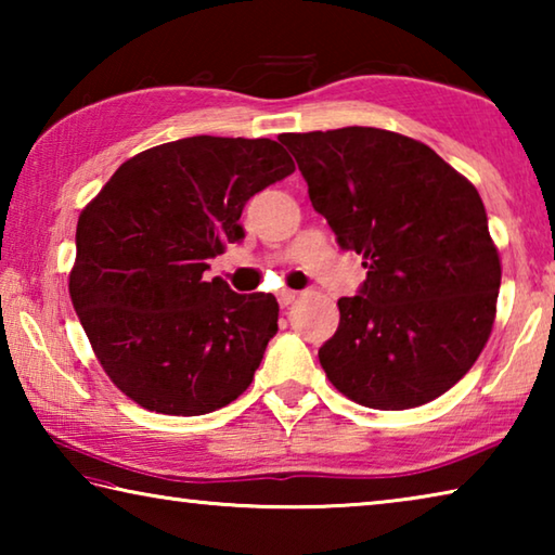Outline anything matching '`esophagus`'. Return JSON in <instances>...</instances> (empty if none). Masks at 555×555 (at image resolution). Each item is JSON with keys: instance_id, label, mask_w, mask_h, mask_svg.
Here are the masks:
<instances>
[{"instance_id": "obj_1", "label": "esophagus", "mask_w": 555, "mask_h": 555, "mask_svg": "<svg viewBox=\"0 0 555 555\" xmlns=\"http://www.w3.org/2000/svg\"><path fill=\"white\" fill-rule=\"evenodd\" d=\"M296 298H298V291H291V288L279 291V304H281V308H288L291 304H294Z\"/></svg>"}]
</instances>
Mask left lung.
Returning <instances> with one entry per match:
<instances>
[{
	"mask_svg": "<svg viewBox=\"0 0 555 555\" xmlns=\"http://www.w3.org/2000/svg\"><path fill=\"white\" fill-rule=\"evenodd\" d=\"M308 198L367 281L340 298L318 357L362 406L403 411L446 393L490 340L502 261L477 188L434 149L397 131L281 134Z\"/></svg>",
	"mask_w": 555,
	"mask_h": 555,
	"instance_id": "left-lung-1",
	"label": "left lung"
}]
</instances>
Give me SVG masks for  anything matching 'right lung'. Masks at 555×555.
<instances>
[{"mask_svg":"<svg viewBox=\"0 0 555 555\" xmlns=\"http://www.w3.org/2000/svg\"><path fill=\"white\" fill-rule=\"evenodd\" d=\"M294 168L271 139L188 137L131 156L82 208L70 300L102 370L139 406L203 416L255 379L276 298L203 274L242 240L244 203Z\"/></svg>","mask_w":555,"mask_h":555,"instance_id":"right-lung-1","label":"right lung"}]
</instances>
